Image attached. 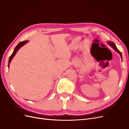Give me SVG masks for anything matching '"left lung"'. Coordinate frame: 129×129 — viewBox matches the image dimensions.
Segmentation results:
<instances>
[{
	"label": "left lung",
	"mask_w": 129,
	"mask_h": 129,
	"mask_svg": "<svg viewBox=\"0 0 129 129\" xmlns=\"http://www.w3.org/2000/svg\"><path fill=\"white\" fill-rule=\"evenodd\" d=\"M108 45H109L110 46H111V47L112 48H113L117 52V53H118L119 55H120V57H121V58H122V53H121V52H120L119 50H118V49L117 48V47H116V45L115 44V43L113 42H111V41H108Z\"/></svg>",
	"instance_id": "obj_1"
}]
</instances>
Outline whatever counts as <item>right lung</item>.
Returning <instances> with one entry per match:
<instances>
[{
  "label": "right lung",
  "instance_id": "1",
  "mask_svg": "<svg viewBox=\"0 0 129 129\" xmlns=\"http://www.w3.org/2000/svg\"><path fill=\"white\" fill-rule=\"evenodd\" d=\"M28 41H22V42H20L17 45H16V47L15 48V49H14V50L13 52L12 53L11 56L10 57V58H9V65H8V67H9H9H10V63H11V61L12 59H13V58L14 57V56L15 55V54H16V52H17V51L19 50V49L21 47H22L23 46V45H24V44H26L27 43H28Z\"/></svg>",
  "mask_w": 129,
  "mask_h": 129
}]
</instances>
